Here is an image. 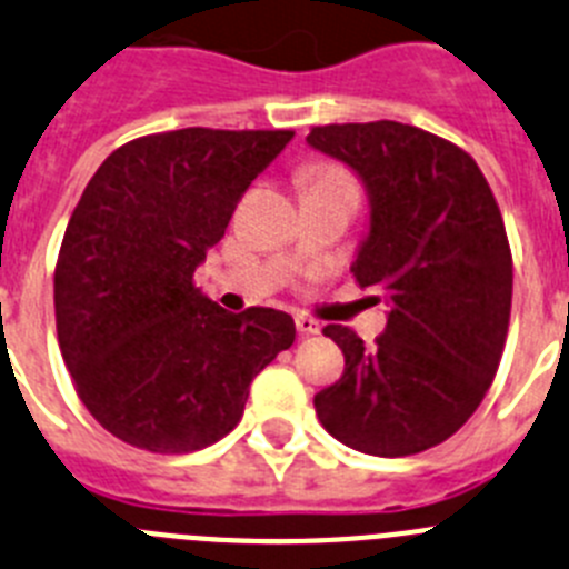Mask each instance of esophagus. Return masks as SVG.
<instances>
[{
    "label": "esophagus",
    "mask_w": 569,
    "mask_h": 569,
    "mask_svg": "<svg viewBox=\"0 0 569 569\" xmlns=\"http://www.w3.org/2000/svg\"><path fill=\"white\" fill-rule=\"evenodd\" d=\"M295 326H297V331H300V335H303V337L320 335V322H317L315 317H309V315H295Z\"/></svg>",
    "instance_id": "1"
}]
</instances>
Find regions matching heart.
Wrapping results in <instances>:
<instances>
[{
  "mask_svg": "<svg viewBox=\"0 0 569 569\" xmlns=\"http://www.w3.org/2000/svg\"><path fill=\"white\" fill-rule=\"evenodd\" d=\"M335 183H346V187H355V178L348 176L340 167H331V163H320V167H311L309 170V187H335Z\"/></svg>",
  "mask_w": 569,
  "mask_h": 569,
  "instance_id": "obj_1",
  "label": "heart"
}]
</instances>
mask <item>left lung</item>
<instances>
[{
	"mask_svg": "<svg viewBox=\"0 0 569 569\" xmlns=\"http://www.w3.org/2000/svg\"><path fill=\"white\" fill-rule=\"evenodd\" d=\"M306 141L366 183L371 229L351 272L391 306L371 348L348 326L322 329L346 368L315 411L348 448L411 457L468 422L499 368L513 300L499 203L462 147L419 127L326 124Z\"/></svg>",
	"mask_w": 569,
	"mask_h": 569,
	"instance_id": "1",
	"label": "left lung"
}]
</instances>
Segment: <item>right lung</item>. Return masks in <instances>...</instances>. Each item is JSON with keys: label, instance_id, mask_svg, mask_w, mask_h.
I'll use <instances>...</instances> for the list:
<instances>
[{"label": "right lung", "instance_id": "add662e5", "mask_svg": "<svg viewBox=\"0 0 569 569\" xmlns=\"http://www.w3.org/2000/svg\"><path fill=\"white\" fill-rule=\"evenodd\" d=\"M291 136L156 132L110 152L81 192L56 260V331L76 393L121 442L152 453L218 442L249 382L295 342L286 311L232 315L192 280Z\"/></svg>", "mask_w": 569, "mask_h": 569}]
</instances>
